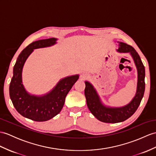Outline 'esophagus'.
Returning <instances> with one entry per match:
<instances>
[{"label": "esophagus", "instance_id": "34e87169", "mask_svg": "<svg viewBox=\"0 0 156 156\" xmlns=\"http://www.w3.org/2000/svg\"><path fill=\"white\" fill-rule=\"evenodd\" d=\"M87 73H85V72H83V73H82L81 75V78L82 79H84L85 77H87Z\"/></svg>", "mask_w": 156, "mask_h": 156}]
</instances>
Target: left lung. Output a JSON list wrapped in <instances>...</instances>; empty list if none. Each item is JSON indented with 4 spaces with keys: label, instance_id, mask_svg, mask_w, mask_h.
Returning <instances> with one entry per match:
<instances>
[{
    "label": "left lung",
    "instance_id": "left-lung-1",
    "mask_svg": "<svg viewBox=\"0 0 156 156\" xmlns=\"http://www.w3.org/2000/svg\"><path fill=\"white\" fill-rule=\"evenodd\" d=\"M117 42L119 43V49H117L116 51L119 53H129L137 69V88L135 96L132 101L126 105L120 107L107 106L102 103L93 85L87 81L85 82V95L87 107L94 117L101 122L106 123L121 122L129 119L138 108L145 90V68L140 55L131 45L120 41Z\"/></svg>",
    "mask_w": 156,
    "mask_h": 156
}]
</instances>
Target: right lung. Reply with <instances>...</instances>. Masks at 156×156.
Wrapping results in <instances>:
<instances>
[{
	"label": "right lung",
	"mask_w": 156,
	"mask_h": 156,
	"mask_svg": "<svg viewBox=\"0 0 156 156\" xmlns=\"http://www.w3.org/2000/svg\"><path fill=\"white\" fill-rule=\"evenodd\" d=\"M57 40L51 37L33 41L22 51L13 68V76L9 87L10 99L22 116L37 122L50 120L60 112L67 93L79 77V75L64 77L52 90L43 95H34L26 90L22 75L26 59L35 49L52 46L57 44Z\"/></svg>",
	"instance_id": "add662e5"
}]
</instances>
